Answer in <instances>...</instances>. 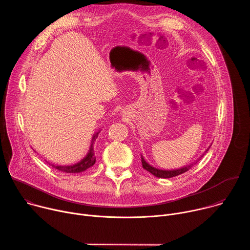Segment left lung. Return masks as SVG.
I'll use <instances>...</instances> for the list:
<instances>
[{
    "instance_id": "8db88e82",
    "label": "left lung",
    "mask_w": 250,
    "mask_h": 250,
    "mask_svg": "<svg viewBox=\"0 0 250 250\" xmlns=\"http://www.w3.org/2000/svg\"><path fill=\"white\" fill-rule=\"evenodd\" d=\"M141 163H142V167H144V169H146V171H148L149 173H151L152 175H154L158 178L175 177V176H178L182 173H185L186 171H188L191 168V165H189V166L183 167L181 169H176V170H160V169H156V168L152 167L151 165H149L142 156H141Z\"/></svg>"
}]
</instances>
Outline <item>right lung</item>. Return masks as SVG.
<instances>
[{
    "instance_id": "obj_1",
    "label": "right lung",
    "mask_w": 250,
    "mask_h": 250,
    "mask_svg": "<svg viewBox=\"0 0 250 250\" xmlns=\"http://www.w3.org/2000/svg\"><path fill=\"white\" fill-rule=\"evenodd\" d=\"M98 134H99V132H97L94 135L93 142L98 137ZM95 162H96V156H95L94 148H93V145H92L91 148H90V151L87 154V156L82 161H80L79 163H77L75 165H72V166H53V167L58 169V170L63 171V172H66V173H81V172L86 171L88 168L92 167L95 164Z\"/></svg>"
}]
</instances>
